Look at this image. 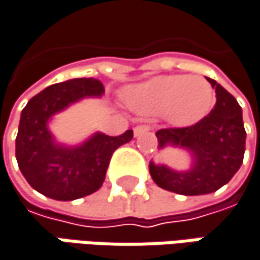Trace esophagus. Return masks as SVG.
<instances>
[{"label":"esophagus","mask_w":260,"mask_h":260,"mask_svg":"<svg viewBox=\"0 0 260 260\" xmlns=\"http://www.w3.org/2000/svg\"><path fill=\"white\" fill-rule=\"evenodd\" d=\"M151 129V126L150 125H137L135 128H134V134H135V137H138V135H141V134H144L147 131Z\"/></svg>","instance_id":"34e87169"}]
</instances>
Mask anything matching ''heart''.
I'll return each instance as SVG.
<instances>
[{"label":"heart","mask_w":260,"mask_h":260,"mask_svg":"<svg viewBox=\"0 0 260 260\" xmlns=\"http://www.w3.org/2000/svg\"><path fill=\"white\" fill-rule=\"evenodd\" d=\"M126 103L137 113H163L168 122L185 126L200 120L212 110L215 91L202 76H157L128 89Z\"/></svg>","instance_id":"heart-1"}]
</instances>
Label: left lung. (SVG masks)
Here are the masks:
<instances>
[{
  "label": "left lung",
  "mask_w": 260,
  "mask_h": 260,
  "mask_svg": "<svg viewBox=\"0 0 260 260\" xmlns=\"http://www.w3.org/2000/svg\"><path fill=\"white\" fill-rule=\"evenodd\" d=\"M216 104L197 123L156 132L159 148L179 145L192 153L194 165L187 172L150 163V175L163 188L182 196H200L219 190L240 169L246 150V129L237 100L213 79Z\"/></svg>",
  "instance_id": "8db88e82"
}]
</instances>
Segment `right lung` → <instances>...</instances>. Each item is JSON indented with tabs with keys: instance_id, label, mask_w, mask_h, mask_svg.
<instances>
[{
	"instance_id": "add662e5",
	"label": "right lung",
	"mask_w": 260,
	"mask_h": 260,
	"mask_svg": "<svg viewBox=\"0 0 260 260\" xmlns=\"http://www.w3.org/2000/svg\"><path fill=\"white\" fill-rule=\"evenodd\" d=\"M103 92L99 79L78 78L51 85L29 100L20 116L16 159L32 188L54 200L69 202L103 185L112 154L132 140V129L117 137L95 134L82 145L69 148L55 144L47 128L48 119L70 103Z\"/></svg>"
}]
</instances>
